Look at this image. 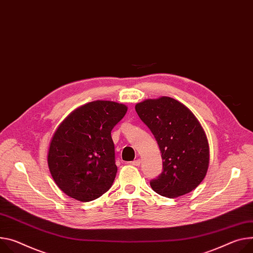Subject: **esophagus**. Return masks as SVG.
Returning a JSON list of instances; mask_svg holds the SVG:
<instances>
[{"mask_svg": "<svg viewBox=\"0 0 253 253\" xmlns=\"http://www.w3.org/2000/svg\"><path fill=\"white\" fill-rule=\"evenodd\" d=\"M131 165L135 166V167H139L141 165V160L140 159H135V160H133V162H131Z\"/></svg>", "mask_w": 253, "mask_h": 253, "instance_id": "obj_1", "label": "esophagus"}]
</instances>
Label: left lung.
I'll list each match as a JSON object with an SVG mask.
<instances>
[{
  "label": "left lung",
  "instance_id": "obj_1",
  "mask_svg": "<svg viewBox=\"0 0 253 253\" xmlns=\"http://www.w3.org/2000/svg\"><path fill=\"white\" fill-rule=\"evenodd\" d=\"M162 152L163 172L150 181L160 196L177 198L195 190L209 167V144L195 115L178 101L162 97L135 106Z\"/></svg>",
  "mask_w": 253,
  "mask_h": 253
}]
</instances>
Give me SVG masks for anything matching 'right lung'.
I'll list each match as a JSON object with an SVG mask.
<instances>
[{
  "mask_svg": "<svg viewBox=\"0 0 253 253\" xmlns=\"http://www.w3.org/2000/svg\"><path fill=\"white\" fill-rule=\"evenodd\" d=\"M127 107L111 101L87 103L61 122L48 150V168L67 196L89 202L105 194L117 173L111 131Z\"/></svg>",
  "mask_w": 253,
  "mask_h": 253,
  "instance_id": "right-lung-1",
  "label": "right lung"
}]
</instances>
